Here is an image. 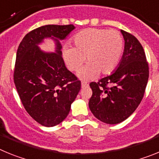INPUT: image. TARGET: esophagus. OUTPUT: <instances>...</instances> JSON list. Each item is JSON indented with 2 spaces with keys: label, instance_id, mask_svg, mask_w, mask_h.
Returning <instances> with one entry per match:
<instances>
[{
  "label": "esophagus",
  "instance_id": "obj_1",
  "mask_svg": "<svg viewBox=\"0 0 159 159\" xmlns=\"http://www.w3.org/2000/svg\"><path fill=\"white\" fill-rule=\"evenodd\" d=\"M87 87H88V84H87L86 82L81 83V88H87Z\"/></svg>",
  "mask_w": 159,
  "mask_h": 159
}]
</instances>
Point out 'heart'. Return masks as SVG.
Here are the masks:
<instances>
[{
  "label": "heart",
  "instance_id": "obj_1",
  "mask_svg": "<svg viewBox=\"0 0 159 159\" xmlns=\"http://www.w3.org/2000/svg\"><path fill=\"white\" fill-rule=\"evenodd\" d=\"M74 47L70 43L63 48V58L71 71H78L84 64L87 65L79 73L84 80L111 72L119 64L123 55L124 43L121 34L116 30L88 29L74 36Z\"/></svg>",
  "mask_w": 159,
  "mask_h": 159
}]
</instances>
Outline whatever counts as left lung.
<instances>
[{
  "mask_svg": "<svg viewBox=\"0 0 159 159\" xmlns=\"http://www.w3.org/2000/svg\"><path fill=\"white\" fill-rule=\"evenodd\" d=\"M120 32L124 39L120 62L111 75L90 84L92 90L90 110L96 119L107 124L121 123L133 114L143 99L149 77L148 64L141 43L133 35Z\"/></svg>",
  "mask_w": 159,
  "mask_h": 159,
  "instance_id": "1",
  "label": "left lung"
}]
</instances>
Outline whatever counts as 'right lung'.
I'll list each match as a JSON object with an SVG mask.
<instances>
[{
	"mask_svg": "<svg viewBox=\"0 0 159 159\" xmlns=\"http://www.w3.org/2000/svg\"><path fill=\"white\" fill-rule=\"evenodd\" d=\"M75 29L73 25H44L25 35L18 47L14 83L25 110L44 127L64 121L80 90V81L66 67L60 43ZM45 39L54 41V53L39 48Z\"/></svg>",
	"mask_w": 159,
	"mask_h": 159,
	"instance_id": "obj_1",
	"label": "right lung"
}]
</instances>
